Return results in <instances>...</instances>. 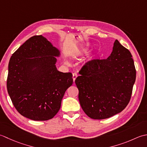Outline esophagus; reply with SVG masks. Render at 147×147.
Listing matches in <instances>:
<instances>
[{"mask_svg": "<svg viewBox=\"0 0 147 147\" xmlns=\"http://www.w3.org/2000/svg\"><path fill=\"white\" fill-rule=\"evenodd\" d=\"M72 77H73V80H74V81H75V80L76 79V78H77V73H76V72L73 73V74H72Z\"/></svg>", "mask_w": 147, "mask_h": 147, "instance_id": "34e87169", "label": "esophagus"}]
</instances>
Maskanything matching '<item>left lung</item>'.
I'll use <instances>...</instances> for the list:
<instances>
[{"mask_svg":"<svg viewBox=\"0 0 147 147\" xmlns=\"http://www.w3.org/2000/svg\"><path fill=\"white\" fill-rule=\"evenodd\" d=\"M75 80L84 112L93 119L109 118L122 112L131 100L136 68L129 51L115 40L107 59L87 61Z\"/></svg>","mask_w":147,"mask_h":147,"instance_id":"8db88e82","label":"left lung"}]
</instances>
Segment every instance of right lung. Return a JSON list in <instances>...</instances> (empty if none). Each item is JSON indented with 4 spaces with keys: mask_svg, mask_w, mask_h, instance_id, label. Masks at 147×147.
Masks as SVG:
<instances>
[{
    "mask_svg": "<svg viewBox=\"0 0 147 147\" xmlns=\"http://www.w3.org/2000/svg\"><path fill=\"white\" fill-rule=\"evenodd\" d=\"M59 55V51L41 35L30 38L12 55L7 89L22 115L34 121H47L60 109L73 79L71 73L57 70L54 56Z\"/></svg>",
    "mask_w": 147,
    "mask_h": 147,
    "instance_id": "1",
    "label": "right lung"
}]
</instances>
